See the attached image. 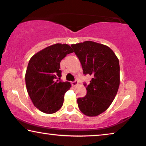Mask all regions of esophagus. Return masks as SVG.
Masks as SVG:
<instances>
[{"label":"esophagus","mask_w":146,"mask_h":146,"mask_svg":"<svg viewBox=\"0 0 146 146\" xmlns=\"http://www.w3.org/2000/svg\"><path fill=\"white\" fill-rule=\"evenodd\" d=\"M78 80H75V81L71 82V84H72L73 86H76L78 85Z\"/></svg>","instance_id":"1"}]
</instances>
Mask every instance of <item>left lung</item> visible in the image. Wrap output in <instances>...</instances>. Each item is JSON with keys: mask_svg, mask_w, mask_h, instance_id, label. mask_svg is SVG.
I'll return each mask as SVG.
<instances>
[{"mask_svg": "<svg viewBox=\"0 0 146 146\" xmlns=\"http://www.w3.org/2000/svg\"><path fill=\"white\" fill-rule=\"evenodd\" d=\"M71 47L81 63L83 73L92 77L86 88V96L77 99L78 108L86 115L96 116L106 110L116 96L120 80L119 60L108 46L92 41Z\"/></svg>", "mask_w": 146, "mask_h": 146, "instance_id": "obj_1", "label": "left lung"}]
</instances>
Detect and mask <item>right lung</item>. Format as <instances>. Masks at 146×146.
Wrapping results in <instances>:
<instances>
[{
  "label": "right lung",
  "mask_w": 146,
  "mask_h": 146,
  "mask_svg": "<svg viewBox=\"0 0 146 146\" xmlns=\"http://www.w3.org/2000/svg\"><path fill=\"white\" fill-rule=\"evenodd\" d=\"M73 52L68 44L56 43L43 48L29 60L25 82L34 105L45 114H53L63 105L64 94L70 88L69 82L58 80L62 76L60 62Z\"/></svg>",
  "instance_id": "obj_1"
}]
</instances>
